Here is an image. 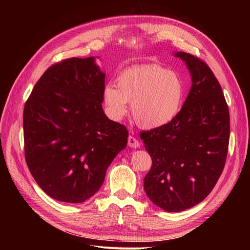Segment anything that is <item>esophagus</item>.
Masks as SVG:
<instances>
[{"label": "esophagus", "instance_id": "esophagus-1", "mask_svg": "<svg viewBox=\"0 0 250 250\" xmlns=\"http://www.w3.org/2000/svg\"><path fill=\"white\" fill-rule=\"evenodd\" d=\"M128 146L131 148H140L141 143L134 137H132V135H129V137H128Z\"/></svg>", "mask_w": 250, "mask_h": 250}]
</instances>
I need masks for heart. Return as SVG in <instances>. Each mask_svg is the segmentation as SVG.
<instances>
[{
    "label": "heart",
    "instance_id": "obj_1",
    "mask_svg": "<svg viewBox=\"0 0 250 250\" xmlns=\"http://www.w3.org/2000/svg\"><path fill=\"white\" fill-rule=\"evenodd\" d=\"M118 88H104V102L115 120L123 119L131 104L137 124L147 129L167 125L174 120L184 101L185 85L176 73L156 64L133 66L118 76Z\"/></svg>",
    "mask_w": 250,
    "mask_h": 250
}]
</instances>
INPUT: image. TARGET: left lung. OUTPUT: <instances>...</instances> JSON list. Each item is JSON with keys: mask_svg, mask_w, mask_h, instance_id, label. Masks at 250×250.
<instances>
[{"mask_svg": "<svg viewBox=\"0 0 250 250\" xmlns=\"http://www.w3.org/2000/svg\"><path fill=\"white\" fill-rule=\"evenodd\" d=\"M174 56L190 71V92L170 123L141 132L152 158L144 188L166 211L188 209L207 197L223 171L229 142V106L214 73L188 53Z\"/></svg>", "mask_w": 250, "mask_h": 250, "instance_id": "left-lung-1", "label": "left lung"}]
</instances>
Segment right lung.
Wrapping results in <instances>:
<instances>
[{"label": "right lung", "instance_id": "right-lung-1", "mask_svg": "<svg viewBox=\"0 0 250 250\" xmlns=\"http://www.w3.org/2000/svg\"><path fill=\"white\" fill-rule=\"evenodd\" d=\"M104 83L95 57L69 58L42 74L25 103L26 163L53 199L81 203L92 197L127 146L126 127L102 108Z\"/></svg>", "mask_w": 250, "mask_h": 250}]
</instances>
